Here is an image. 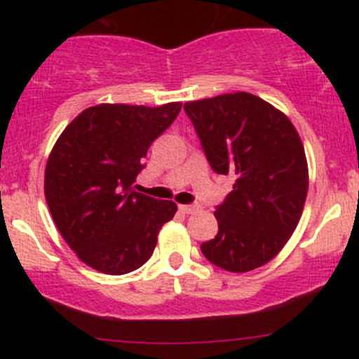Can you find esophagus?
I'll return each instance as SVG.
<instances>
[{"label": "esophagus", "mask_w": 359, "mask_h": 359, "mask_svg": "<svg viewBox=\"0 0 359 359\" xmlns=\"http://www.w3.org/2000/svg\"><path fill=\"white\" fill-rule=\"evenodd\" d=\"M201 209L199 204H180L179 205V211L184 214H194Z\"/></svg>", "instance_id": "1"}]
</instances>
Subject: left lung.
Returning <instances> with one entry per match:
<instances>
[{"label": "left lung", "mask_w": 359, "mask_h": 359, "mask_svg": "<svg viewBox=\"0 0 359 359\" xmlns=\"http://www.w3.org/2000/svg\"><path fill=\"white\" fill-rule=\"evenodd\" d=\"M208 162L236 175L217 205L214 240L203 255L222 270L245 273L273 259L297 228L309 168L297 130L282 111L250 93L221 94L184 104Z\"/></svg>", "instance_id": "1"}]
</instances>
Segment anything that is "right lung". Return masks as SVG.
<instances>
[{"mask_svg":"<svg viewBox=\"0 0 359 359\" xmlns=\"http://www.w3.org/2000/svg\"><path fill=\"white\" fill-rule=\"evenodd\" d=\"M182 102L148 108L97 104L69 123L45 167V199L65 243L108 275L140 269L177 204L133 191L143 158Z\"/></svg>","mask_w":359,"mask_h":359,"instance_id":"add662e5","label":"right lung"}]
</instances>
